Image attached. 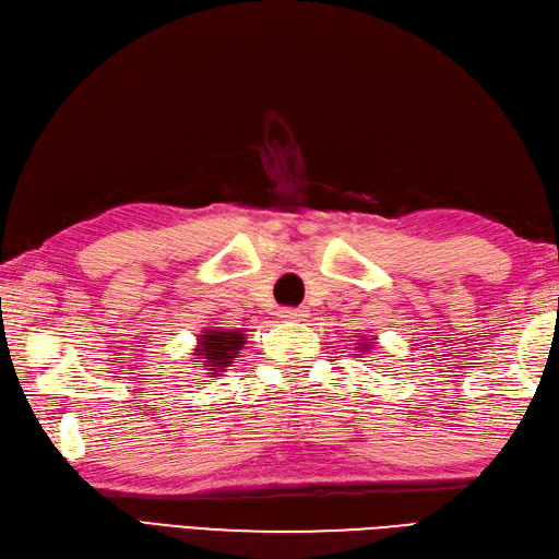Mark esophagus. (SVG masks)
Wrapping results in <instances>:
<instances>
[{
	"instance_id": "1",
	"label": "esophagus",
	"mask_w": 559,
	"mask_h": 559,
	"mask_svg": "<svg viewBox=\"0 0 559 559\" xmlns=\"http://www.w3.org/2000/svg\"><path fill=\"white\" fill-rule=\"evenodd\" d=\"M280 318L282 321H306V318H309V311L306 309H282Z\"/></svg>"
}]
</instances>
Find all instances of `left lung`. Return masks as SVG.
I'll use <instances>...</instances> for the list:
<instances>
[{
    "mask_svg": "<svg viewBox=\"0 0 559 559\" xmlns=\"http://www.w3.org/2000/svg\"><path fill=\"white\" fill-rule=\"evenodd\" d=\"M367 349H369V345H367Z\"/></svg>",
    "mask_w": 559,
    "mask_h": 559,
    "instance_id": "8db88e82",
    "label": "left lung"
}]
</instances>
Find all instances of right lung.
Masks as SVG:
<instances>
[{
  "mask_svg": "<svg viewBox=\"0 0 559 559\" xmlns=\"http://www.w3.org/2000/svg\"><path fill=\"white\" fill-rule=\"evenodd\" d=\"M246 345L243 330H207L200 335L195 357L202 359L210 371H226L238 357V349Z\"/></svg>",
  "mask_w": 559,
  "mask_h": 559,
  "instance_id": "right-lung-1",
  "label": "right lung"
}]
</instances>
